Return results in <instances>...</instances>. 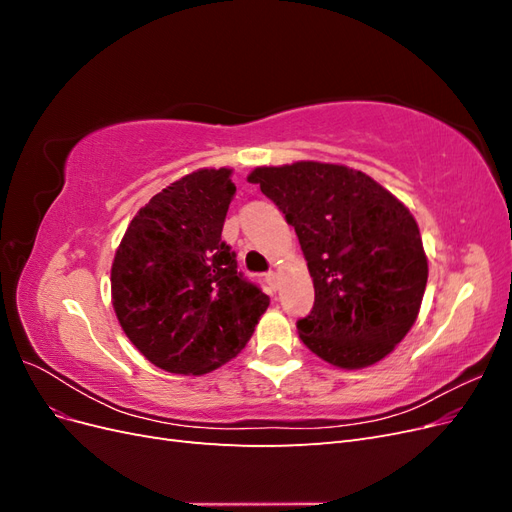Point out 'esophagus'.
I'll return each mask as SVG.
<instances>
[{
	"label": "esophagus",
	"mask_w": 512,
	"mask_h": 512,
	"mask_svg": "<svg viewBox=\"0 0 512 512\" xmlns=\"http://www.w3.org/2000/svg\"><path fill=\"white\" fill-rule=\"evenodd\" d=\"M265 282L269 284L271 290H277V286H280V275H277L275 271H269V273L265 275Z\"/></svg>",
	"instance_id": "34e87169"
}]
</instances>
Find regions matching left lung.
Returning <instances> with one entry per match:
<instances>
[{"mask_svg":"<svg viewBox=\"0 0 512 512\" xmlns=\"http://www.w3.org/2000/svg\"><path fill=\"white\" fill-rule=\"evenodd\" d=\"M297 232L316 299L301 342L342 369L374 365L406 337L427 286V256L408 207L361 170L294 162L254 168Z\"/></svg>","mask_w":512,"mask_h":512,"instance_id":"obj_1","label":"left lung"}]
</instances>
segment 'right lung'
<instances>
[{"label":"right lung","instance_id":"right-lung-1","mask_svg":"<svg viewBox=\"0 0 512 512\" xmlns=\"http://www.w3.org/2000/svg\"><path fill=\"white\" fill-rule=\"evenodd\" d=\"M230 168H203L153 196L134 215L111 269L123 333L170 374L200 376L250 342L269 297L222 241L237 188Z\"/></svg>","mask_w":512,"mask_h":512}]
</instances>
